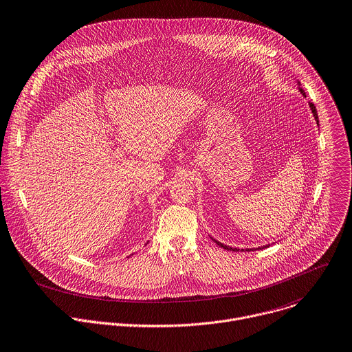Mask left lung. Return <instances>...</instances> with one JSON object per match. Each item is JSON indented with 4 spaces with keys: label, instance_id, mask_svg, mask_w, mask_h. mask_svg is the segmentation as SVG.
<instances>
[{
    "label": "left lung",
    "instance_id": "1",
    "mask_svg": "<svg viewBox=\"0 0 352 352\" xmlns=\"http://www.w3.org/2000/svg\"><path fill=\"white\" fill-rule=\"evenodd\" d=\"M297 85H300V82L297 81ZM298 91H300V94L305 98V92H304V89L302 88H300L298 87ZM308 104H309V107H311V111H312V114H314V119H315V122H316V124L319 126V120H318V113H316V107H315V104L312 103V102H308ZM212 239V238H211ZM219 248H222V249H225V250H232V252H239V249H236V248H230V246H226V245H222L221 242H218V241H215V239H212ZM270 245H265V246H261V248H252V249H241L242 252H254V250H261V249H265V248H268Z\"/></svg>",
    "mask_w": 352,
    "mask_h": 352
}]
</instances>
